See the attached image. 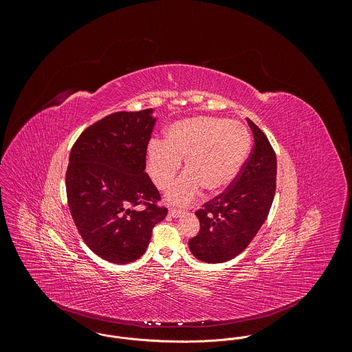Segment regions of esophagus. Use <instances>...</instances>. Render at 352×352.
Here are the masks:
<instances>
[{"label": "esophagus", "mask_w": 352, "mask_h": 352, "mask_svg": "<svg viewBox=\"0 0 352 352\" xmlns=\"http://www.w3.org/2000/svg\"><path fill=\"white\" fill-rule=\"evenodd\" d=\"M169 214H170L172 217L177 219V217H180V216L183 214V212H182V210H179V209H170V210H169Z\"/></svg>", "instance_id": "esophagus-1"}]
</instances>
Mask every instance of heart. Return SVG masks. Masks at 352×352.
Segmentation results:
<instances>
[{
	"instance_id": "obj_1",
	"label": "heart",
	"mask_w": 352,
	"mask_h": 352,
	"mask_svg": "<svg viewBox=\"0 0 352 352\" xmlns=\"http://www.w3.org/2000/svg\"><path fill=\"white\" fill-rule=\"evenodd\" d=\"M250 150L248 129L236 121L198 116L173 122L165 142L153 139L147 146V170L158 188L175 179L186 158V172L166 190L172 205H187L202 187L209 192L228 188L241 173Z\"/></svg>"
}]
</instances>
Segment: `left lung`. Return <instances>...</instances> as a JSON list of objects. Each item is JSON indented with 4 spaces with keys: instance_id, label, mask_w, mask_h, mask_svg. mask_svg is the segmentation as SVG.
I'll use <instances>...</instances> for the list:
<instances>
[{
    "instance_id": "1",
    "label": "left lung",
    "mask_w": 352,
    "mask_h": 352,
    "mask_svg": "<svg viewBox=\"0 0 352 352\" xmlns=\"http://www.w3.org/2000/svg\"><path fill=\"white\" fill-rule=\"evenodd\" d=\"M254 147L236 180L195 212L201 230L188 241L191 253L205 263L238 256L264 224L275 195L276 157L267 136L248 120Z\"/></svg>"
}]
</instances>
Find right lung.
Wrapping results in <instances>:
<instances>
[{
    "instance_id": "obj_1",
    "label": "right lung",
    "mask_w": 352,
    "mask_h": 352,
    "mask_svg": "<svg viewBox=\"0 0 352 352\" xmlns=\"http://www.w3.org/2000/svg\"><path fill=\"white\" fill-rule=\"evenodd\" d=\"M154 110L110 114L74 143L66 173L73 220L88 248L114 264L140 258L168 209L146 169ZM143 204V211L132 206Z\"/></svg>"
}]
</instances>
